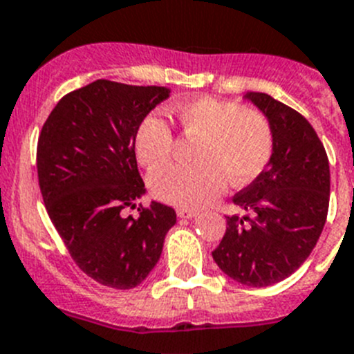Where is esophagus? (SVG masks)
<instances>
[{"label": "esophagus", "instance_id": "esophagus-1", "mask_svg": "<svg viewBox=\"0 0 354 354\" xmlns=\"http://www.w3.org/2000/svg\"><path fill=\"white\" fill-rule=\"evenodd\" d=\"M176 213H178V216H180V218H196L197 214H199V211H197V209H187V207H178Z\"/></svg>", "mask_w": 354, "mask_h": 354}]
</instances>
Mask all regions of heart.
<instances>
[{"label": "heart", "instance_id": "obj_1", "mask_svg": "<svg viewBox=\"0 0 354 354\" xmlns=\"http://www.w3.org/2000/svg\"><path fill=\"white\" fill-rule=\"evenodd\" d=\"M185 134L199 136L192 166L173 164L150 180L157 199L180 207H201L216 199L225 180L236 187L255 180L272 153V131L262 113L203 95L171 108ZM174 136L166 118L148 113L134 134L138 162L155 171L169 160Z\"/></svg>", "mask_w": 354, "mask_h": 354}]
</instances>
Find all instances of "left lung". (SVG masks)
Here are the masks:
<instances>
[{"label":"left lung","mask_w":354,"mask_h":354,"mask_svg":"<svg viewBox=\"0 0 354 354\" xmlns=\"http://www.w3.org/2000/svg\"><path fill=\"white\" fill-rule=\"evenodd\" d=\"M272 131L266 169L232 197L250 216H227L213 252L234 281L263 288L292 276L315 250L330 201L328 157L313 125L263 92H246Z\"/></svg>","instance_id":"1"}]
</instances>
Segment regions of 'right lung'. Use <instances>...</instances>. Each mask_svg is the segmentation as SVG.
I'll list each match as a JSON object with an SVG mask.
<instances>
[{
	"label": "right lung",
	"mask_w": 354,
	"mask_h": 354,
	"mask_svg": "<svg viewBox=\"0 0 354 354\" xmlns=\"http://www.w3.org/2000/svg\"><path fill=\"white\" fill-rule=\"evenodd\" d=\"M171 95L167 87L95 80L66 94L43 125L36 167L43 203L75 263L102 286L131 290L162 255L176 211L151 201L138 171L134 134Z\"/></svg>",
	"instance_id": "1"
}]
</instances>
